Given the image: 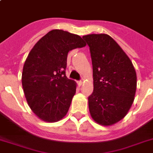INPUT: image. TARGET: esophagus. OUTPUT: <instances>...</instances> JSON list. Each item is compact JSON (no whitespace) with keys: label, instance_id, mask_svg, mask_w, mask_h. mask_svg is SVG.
Segmentation results:
<instances>
[{"label":"esophagus","instance_id":"esophagus-1","mask_svg":"<svg viewBox=\"0 0 153 153\" xmlns=\"http://www.w3.org/2000/svg\"><path fill=\"white\" fill-rule=\"evenodd\" d=\"M78 83H79V86H81V85H82V83H83V81H82V79L79 80V81H78Z\"/></svg>","mask_w":153,"mask_h":153}]
</instances>
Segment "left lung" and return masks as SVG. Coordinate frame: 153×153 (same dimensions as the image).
<instances>
[{"instance_id": "left-lung-1", "label": "left lung", "mask_w": 153, "mask_h": 153, "mask_svg": "<svg viewBox=\"0 0 153 153\" xmlns=\"http://www.w3.org/2000/svg\"><path fill=\"white\" fill-rule=\"evenodd\" d=\"M83 38L89 47L93 65L90 114L100 125H111L124 118L131 107L136 72L128 56L109 35L89 34Z\"/></svg>"}]
</instances>
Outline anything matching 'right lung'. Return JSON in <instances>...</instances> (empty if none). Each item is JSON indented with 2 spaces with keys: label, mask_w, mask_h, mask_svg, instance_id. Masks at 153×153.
<instances>
[{
  "label": "right lung",
  "mask_w": 153,
  "mask_h": 153,
  "mask_svg": "<svg viewBox=\"0 0 153 153\" xmlns=\"http://www.w3.org/2000/svg\"><path fill=\"white\" fill-rule=\"evenodd\" d=\"M85 45L79 35L53 29L28 54L22 85L28 106L42 120L58 121L68 112L76 84L65 75L67 56L70 51Z\"/></svg>",
  "instance_id": "add662e5"
}]
</instances>
